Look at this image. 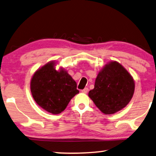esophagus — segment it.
Listing matches in <instances>:
<instances>
[{
  "label": "esophagus",
  "instance_id": "1",
  "mask_svg": "<svg viewBox=\"0 0 156 156\" xmlns=\"http://www.w3.org/2000/svg\"><path fill=\"white\" fill-rule=\"evenodd\" d=\"M88 90H88V88L87 87H85L83 90H81V92H82L83 93H84V94H86V93L88 92Z\"/></svg>",
  "mask_w": 156,
  "mask_h": 156
}]
</instances>
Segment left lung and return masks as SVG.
<instances>
[{
  "mask_svg": "<svg viewBox=\"0 0 156 156\" xmlns=\"http://www.w3.org/2000/svg\"><path fill=\"white\" fill-rule=\"evenodd\" d=\"M134 83L131 75L121 64L111 62L99 72L94 88L89 97L105 114H113L125 107L131 100Z\"/></svg>",
  "mask_w": 156,
  "mask_h": 156,
  "instance_id": "1",
  "label": "left lung"
}]
</instances>
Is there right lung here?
I'll return each instance as SVG.
<instances>
[{
  "label": "right lung",
  "instance_id": "right-lung-1",
  "mask_svg": "<svg viewBox=\"0 0 156 156\" xmlns=\"http://www.w3.org/2000/svg\"><path fill=\"white\" fill-rule=\"evenodd\" d=\"M34 100L41 108L52 114H59L79 92L77 84L66 71L55 69L51 62L38 69L31 81Z\"/></svg>",
  "mask_w": 156,
  "mask_h": 156
}]
</instances>
